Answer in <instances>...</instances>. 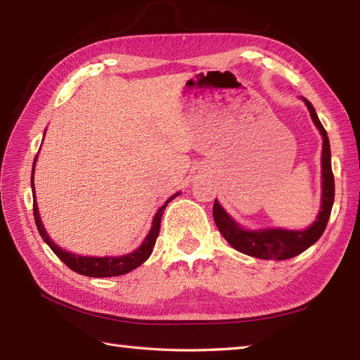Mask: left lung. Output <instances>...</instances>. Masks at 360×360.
<instances>
[{"label":"left lung","instance_id":"1","mask_svg":"<svg viewBox=\"0 0 360 360\" xmlns=\"http://www.w3.org/2000/svg\"><path fill=\"white\" fill-rule=\"evenodd\" d=\"M304 105L308 106L309 114L314 125L319 128L323 137L322 150V205L317 219L304 231H285V229H262V231H248L238 223H235L232 217L221 207L215 200L213 204V219L219 229L221 235L233 249L243 254L262 258V259H288L307 250L314 244L328 224L334 202V174L331 168V150L330 139L322 122L319 120L314 106L308 98L303 97Z\"/></svg>","mask_w":360,"mask_h":360}]
</instances>
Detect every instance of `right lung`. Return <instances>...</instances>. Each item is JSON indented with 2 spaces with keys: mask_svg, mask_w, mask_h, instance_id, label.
<instances>
[{
  "mask_svg": "<svg viewBox=\"0 0 360 360\" xmlns=\"http://www.w3.org/2000/svg\"><path fill=\"white\" fill-rule=\"evenodd\" d=\"M35 160H37V158H35ZM35 160H34V168H32V178H30V184H32V190H34L32 195H34L35 224H37L38 232H40L44 243L48 244V246L53 250V254L62 259V262L68 267H70V269H72L74 272H77L80 275H86V277H116V275H124L129 271L136 269V267H139L143 262H147L148 257L151 255L153 248H155V243H156V238L159 235V229H160V218H162V213L167 207V204L172 200H174V198L179 195V192L168 198L162 207L156 212L155 218H153V224H151L150 233L147 235V238H145L141 246L137 248L134 252H131V254H127L122 257H101V258L98 257H82V255L71 254V252H68L60 246H57V244L49 238V235L44 231V226L41 223L40 213H38V205L35 201V188H34Z\"/></svg>",
  "mask_w": 360,
  "mask_h": 360,
  "instance_id": "obj_1",
  "label": "right lung"
}]
</instances>
